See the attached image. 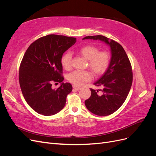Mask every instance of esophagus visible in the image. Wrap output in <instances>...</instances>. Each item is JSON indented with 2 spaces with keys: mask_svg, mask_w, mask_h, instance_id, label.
Masks as SVG:
<instances>
[{
  "mask_svg": "<svg viewBox=\"0 0 156 156\" xmlns=\"http://www.w3.org/2000/svg\"><path fill=\"white\" fill-rule=\"evenodd\" d=\"M73 88L75 89V90H81V87H77V86H75V85H73Z\"/></svg>",
  "mask_w": 156,
  "mask_h": 156,
  "instance_id": "1",
  "label": "esophagus"
}]
</instances>
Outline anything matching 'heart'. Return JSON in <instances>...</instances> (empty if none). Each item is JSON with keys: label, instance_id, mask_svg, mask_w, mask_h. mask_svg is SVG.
I'll list each match as a JSON object with an SVG mask.
<instances>
[{"label": "heart", "instance_id": "1", "mask_svg": "<svg viewBox=\"0 0 156 156\" xmlns=\"http://www.w3.org/2000/svg\"><path fill=\"white\" fill-rule=\"evenodd\" d=\"M99 49L91 45H84L78 49V53L88 60V66L95 75H100L107 70L110 62V55L107 51L99 52ZM72 55L69 52L65 53L61 58L63 68L69 70L72 68ZM69 81L75 85H81L92 79L91 73L88 71H74L68 76Z\"/></svg>", "mask_w": 156, "mask_h": 156}]
</instances>
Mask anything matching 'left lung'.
Masks as SVG:
<instances>
[{
	"mask_svg": "<svg viewBox=\"0 0 156 156\" xmlns=\"http://www.w3.org/2000/svg\"><path fill=\"white\" fill-rule=\"evenodd\" d=\"M88 39L100 40L108 45L111 57L106 72L94 83L101 89L90 88L91 96L84 103L93 114L108 116L119 109L128 95L133 81L131 66L125 50L116 41L101 35L83 38Z\"/></svg>",
	"mask_w": 156,
	"mask_h": 156,
	"instance_id": "8db88e82",
	"label": "left lung"
}]
</instances>
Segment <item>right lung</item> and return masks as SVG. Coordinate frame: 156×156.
<instances>
[{"label":"right lung","instance_id":"add662e5","mask_svg":"<svg viewBox=\"0 0 156 156\" xmlns=\"http://www.w3.org/2000/svg\"><path fill=\"white\" fill-rule=\"evenodd\" d=\"M76 42L75 37L50 34L30 45L23 56L19 80L23 95L30 107L44 116L56 114L64 108L72 84L62 83L63 53ZM61 82L56 90L51 83Z\"/></svg>","mask_w":156,"mask_h":156}]
</instances>
